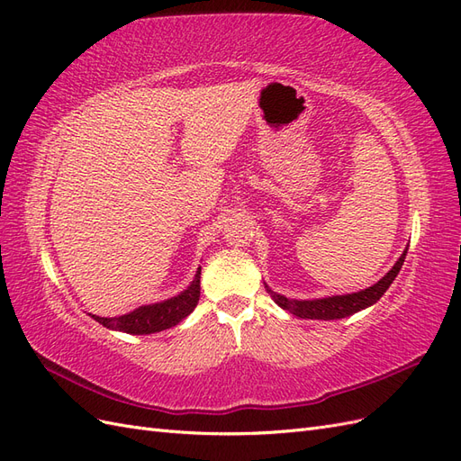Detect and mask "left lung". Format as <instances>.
Returning <instances> with one entry per match:
<instances>
[{
  "instance_id": "left-lung-1",
  "label": "left lung",
  "mask_w": 461,
  "mask_h": 461,
  "mask_svg": "<svg viewBox=\"0 0 461 461\" xmlns=\"http://www.w3.org/2000/svg\"><path fill=\"white\" fill-rule=\"evenodd\" d=\"M408 249H403V254L400 256V259L394 263V267L390 269L379 283L366 288L354 292V294H344V296H329V298H321V300H290L286 296L276 294L269 286L267 292L271 294V298L275 300L276 305H281L283 310L290 312L292 315L302 317V319H342L352 313H357L361 310L369 308L376 300H381V296L388 290V286L393 285V281L396 278V275L400 273L403 259H406Z\"/></svg>"
}]
</instances>
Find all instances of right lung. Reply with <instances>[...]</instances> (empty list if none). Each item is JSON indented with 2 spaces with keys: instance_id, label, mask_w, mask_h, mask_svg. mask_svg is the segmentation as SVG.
Returning <instances> with one entry per match:
<instances>
[{
  "instance_id": "1",
  "label": "right lung",
  "mask_w": 461,
  "mask_h": 461,
  "mask_svg": "<svg viewBox=\"0 0 461 461\" xmlns=\"http://www.w3.org/2000/svg\"><path fill=\"white\" fill-rule=\"evenodd\" d=\"M200 275H202V269H198L190 286L185 292H180V294L175 298H169L159 303L140 305L138 310L121 317H97V315H92V317L97 321V323H102L107 329L122 330L129 334H151V332L171 329L178 325L185 317H188L194 312V308L198 305Z\"/></svg>"
}]
</instances>
